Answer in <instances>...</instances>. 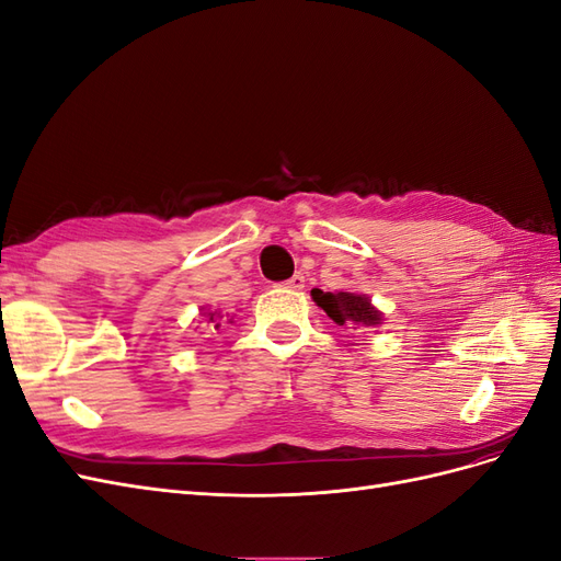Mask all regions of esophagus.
I'll use <instances>...</instances> for the list:
<instances>
[{
  "label": "esophagus",
  "instance_id": "34e87169",
  "mask_svg": "<svg viewBox=\"0 0 561 561\" xmlns=\"http://www.w3.org/2000/svg\"><path fill=\"white\" fill-rule=\"evenodd\" d=\"M285 287H290V290H301V287H304V276L295 274L290 280H285Z\"/></svg>",
  "mask_w": 561,
  "mask_h": 561
}]
</instances>
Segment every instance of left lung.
I'll list each match as a JSON object with an SVG mask.
<instances>
[{
  "instance_id": "1",
  "label": "left lung",
  "mask_w": 561,
  "mask_h": 561,
  "mask_svg": "<svg viewBox=\"0 0 561 561\" xmlns=\"http://www.w3.org/2000/svg\"><path fill=\"white\" fill-rule=\"evenodd\" d=\"M311 297L318 307L336 322V325H348V322H353V325L369 328V325H379L383 318L381 311L371 307L369 297H365V295L322 293V290H318V287H313Z\"/></svg>"
}]
</instances>
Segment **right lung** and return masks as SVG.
Listing matches in <instances>:
<instances>
[{
    "label": "right lung",
    "mask_w": 561,
    "mask_h": 561,
    "mask_svg": "<svg viewBox=\"0 0 561 561\" xmlns=\"http://www.w3.org/2000/svg\"><path fill=\"white\" fill-rule=\"evenodd\" d=\"M203 316L208 318V322H213V328H215V330H217L219 325H222V322H217V318H222V316H219L217 311H208V313H203Z\"/></svg>",
    "instance_id": "1"
}]
</instances>
